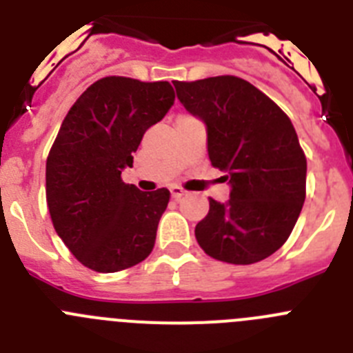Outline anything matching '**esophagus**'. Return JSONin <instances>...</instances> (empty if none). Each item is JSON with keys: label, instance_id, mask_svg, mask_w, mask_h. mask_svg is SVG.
Here are the masks:
<instances>
[{"label": "esophagus", "instance_id": "esophagus-1", "mask_svg": "<svg viewBox=\"0 0 353 353\" xmlns=\"http://www.w3.org/2000/svg\"><path fill=\"white\" fill-rule=\"evenodd\" d=\"M170 192H171V198H173V199H180L183 194H185V191H183L182 187H176V185L171 187Z\"/></svg>", "mask_w": 353, "mask_h": 353}]
</instances>
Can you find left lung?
Returning <instances> with one entry per match:
<instances>
[{
    "label": "left lung",
    "instance_id": "obj_1",
    "mask_svg": "<svg viewBox=\"0 0 353 353\" xmlns=\"http://www.w3.org/2000/svg\"><path fill=\"white\" fill-rule=\"evenodd\" d=\"M183 108L207 127L212 166L230 199H208L196 224L199 248L215 260L251 265L286 242L305 199L307 162L290 118L269 97L235 76L173 81Z\"/></svg>",
    "mask_w": 353,
    "mask_h": 353
}]
</instances>
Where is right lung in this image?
I'll use <instances>...</instances> for the list:
<instances>
[{
	"mask_svg": "<svg viewBox=\"0 0 353 353\" xmlns=\"http://www.w3.org/2000/svg\"><path fill=\"white\" fill-rule=\"evenodd\" d=\"M168 81L104 77L72 105L46 164V196L56 233L84 267L118 272L138 265L155 244L168 189L123 183L148 127L173 105Z\"/></svg>",
	"mask_w": 353,
	"mask_h": 353,
	"instance_id": "obj_1",
	"label": "right lung"
}]
</instances>
